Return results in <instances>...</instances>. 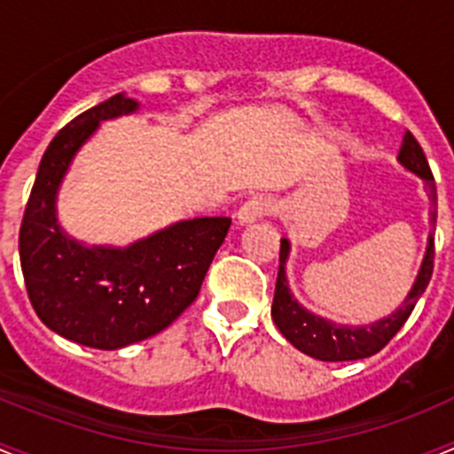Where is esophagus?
Instances as JSON below:
<instances>
[{
    "mask_svg": "<svg viewBox=\"0 0 454 454\" xmlns=\"http://www.w3.org/2000/svg\"><path fill=\"white\" fill-rule=\"evenodd\" d=\"M270 211H272L270 200L263 198V195H254V198H250L246 204H243V207L239 208L236 220H239L240 224L254 223L256 218H263V215H268Z\"/></svg>",
    "mask_w": 454,
    "mask_h": 454,
    "instance_id": "1",
    "label": "esophagus"
}]
</instances>
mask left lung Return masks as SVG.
<instances>
[{
  "instance_id": "obj_1",
  "label": "left lung",
  "mask_w": 454,
  "mask_h": 454,
  "mask_svg": "<svg viewBox=\"0 0 454 454\" xmlns=\"http://www.w3.org/2000/svg\"><path fill=\"white\" fill-rule=\"evenodd\" d=\"M398 161L407 168L409 172L419 175L425 182V191L430 198V223H436V184L434 175L430 170V163L425 159L423 147L414 138L411 131H407L400 145ZM291 252V243L282 239L279 246V272H277L275 284V300H272V320L277 330L282 332L284 339L291 346L298 348L304 355L320 359V362H355V359H366V356L377 355L387 346L393 336L398 334L400 327L407 323V318L414 311L416 302L425 293L434 270V234L430 231L427 239V250H425L423 263L416 275V282L411 291L407 293L404 302L400 304L393 314L387 318H380L371 325H336L332 320L316 316L302 307L298 300L293 298L291 288L286 282V259Z\"/></svg>"
}]
</instances>
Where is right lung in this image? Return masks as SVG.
<instances>
[{"label":"right lung","mask_w":454,"mask_h":454,"mask_svg":"<svg viewBox=\"0 0 454 454\" xmlns=\"http://www.w3.org/2000/svg\"><path fill=\"white\" fill-rule=\"evenodd\" d=\"M122 92L67 122L43 154L20 227V263L31 307L79 346L118 350L166 330L198 298L231 218L175 223L127 247L83 246L61 230L56 195L79 147L102 120L134 114Z\"/></svg>","instance_id":"right-lung-1"}]
</instances>
